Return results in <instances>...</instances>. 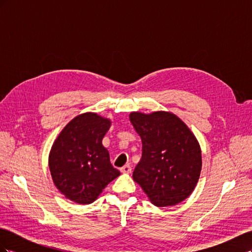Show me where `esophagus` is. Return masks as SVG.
Segmentation results:
<instances>
[{
  "mask_svg": "<svg viewBox=\"0 0 252 252\" xmlns=\"http://www.w3.org/2000/svg\"><path fill=\"white\" fill-rule=\"evenodd\" d=\"M121 172L122 173H127V174L130 173L131 172V167L129 166V165H125V166H123L121 168Z\"/></svg>",
  "mask_w": 252,
  "mask_h": 252,
  "instance_id": "34e87169",
  "label": "esophagus"
}]
</instances>
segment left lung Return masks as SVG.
I'll use <instances>...</instances> for the list:
<instances>
[{"instance_id": "left-lung-1", "label": "left lung", "mask_w": 252, "mask_h": 252, "mask_svg": "<svg viewBox=\"0 0 252 252\" xmlns=\"http://www.w3.org/2000/svg\"><path fill=\"white\" fill-rule=\"evenodd\" d=\"M142 140V158L132 173L157 207L174 206L191 194L202 169L200 144L188 126L169 111L129 114Z\"/></svg>"}]
</instances>
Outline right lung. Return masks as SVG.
<instances>
[{"label":"right lung","instance_id":"add662e5","mask_svg":"<svg viewBox=\"0 0 252 252\" xmlns=\"http://www.w3.org/2000/svg\"><path fill=\"white\" fill-rule=\"evenodd\" d=\"M111 120L95 112L73 118L53 142L48 165L53 184L66 199L86 205L120 175L110 164L103 138Z\"/></svg>","mask_w":252,"mask_h":252}]
</instances>
